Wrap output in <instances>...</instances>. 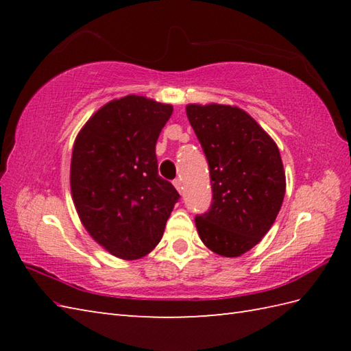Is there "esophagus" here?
Returning a JSON list of instances; mask_svg holds the SVG:
<instances>
[{"mask_svg": "<svg viewBox=\"0 0 351 351\" xmlns=\"http://www.w3.org/2000/svg\"><path fill=\"white\" fill-rule=\"evenodd\" d=\"M173 185H175V189H176L178 191L182 193L184 187H182V182H181V180H175V181H173Z\"/></svg>", "mask_w": 351, "mask_h": 351, "instance_id": "34e87169", "label": "esophagus"}]
</instances>
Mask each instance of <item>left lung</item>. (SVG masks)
<instances>
[{
  "mask_svg": "<svg viewBox=\"0 0 351 351\" xmlns=\"http://www.w3.org/2000/svg\"><path fill=\"white\" fill-rule=\"evenodd\" d=\"M187 117L210 166L213 204L197 215L200 240L220 256L249 252L270 230L287 181L274 140L244 110L189 104Z\"/></svg>",
  "mask_w": 351,
  "mask_h": 351,
  "instance_id": "8db88e82",
  "label": "left lung"
}]
</instances>
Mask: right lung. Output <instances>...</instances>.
I'll use <instances>...</instances> for the list:
<instances>
[{
  "instance_id": "add662e5",
  "label": "right lung",
  "mask_w": 351,
  "mask_h": 351,
  "mask_svg": "<svg viewBox=\"0 0 351 351\" xmlns=\"http://www.w3.org/2000/svg\"><path fill=\"white\" fill-rule=\"evenodd\" d=\"M170 104L128 95L102 106L73 143L71 191L93 240L126 261L160 243L180 195L158 175L155 145Z\"/></svg>"
}]
</instances>
